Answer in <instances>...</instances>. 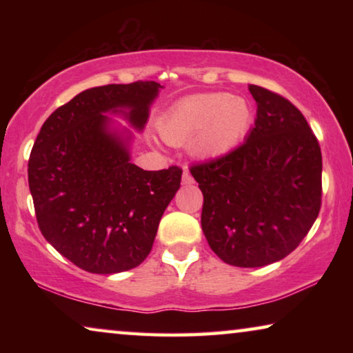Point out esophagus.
I'll use <instances>...</instances> for the list:
<instances>
[{
    "instance_id": "34e87169",
    "label": "esophagus",
    "mask_w": 353,
    "mask_h": 353,
    "mask_svg": "<svg viewBox=\"0 0 353 353\" xmlns=\"http://www.w3.org/2000/svg\"><path fill=\"white\" fill-rule=\"evenodd\" d=\"M192 181H194V180H192L190 172H188L185 168V170H183V175H181V183H183V185L188 186V185H192Z\"/></svg>"
}]
</instances>
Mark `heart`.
<instances>
[{"mask_svg": "<svg viewBox=\"0 0 353 353\" xmlns=\"http://www.w3.org/2000/svg\"><path fill=\"white\" fill-rule=\"evenodd\" d=\"M252 123V109L231 93H205L186 98L168 110L159 123L162 138L186 144L201 159H216L239 146Z\"/></svg>", "mask_w": 353, "mask_h": 353, "instance_id": "obj_1", "label": "heart"}]
</instances>
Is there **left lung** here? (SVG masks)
<instances>
[{"label": "left lung", "mask_w": 353, "mask_h": 353, "mask_svg": "<svg viewBox=\"0 0 353 353\" xmlns=\"http://www.w3.org/2000/svg\"><path fill=\"white\" fill-rule=\"evenodd\" d=\"M257 119L226 156L191 167L204 194L201 225L225 263L257 268L292 252L321 205V151L305 117L283 96L249 85Z\"/></svg>", "instance_id": "8db88e82"}]
</instances>
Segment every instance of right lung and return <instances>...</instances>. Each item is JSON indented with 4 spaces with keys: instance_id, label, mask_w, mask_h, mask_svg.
Instances as JSON below:
<instances>
[{
    "instance_id": "right-lung-1",
    "label": "right lung",
    "mask_w": 353,
    "mask_h": 353,
    "mask_svg": "<svg viewBox=\"0 0 353 353\" xmlns=\"http://www.w3.org/2000/svg\"><path fill=\"white\" fill-rule=\"evenodd\" d=\"M163 86L156 81L81 91L52 112L28 161V186L41 234L90 273L138 267L151 252L159 221L176 194L181 170L132 163L133 132H143Z\"/></svg>"
}]
</instances>
